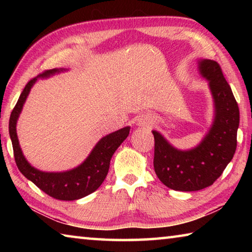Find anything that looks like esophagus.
<instances>
[{"instance_id": "obj_1", "label": "esophagus", "mask_w": 252, "mask_h": 252, "mask_svg": "<svg viewBox=\"0 0 252 252\" xmlns=\"http://www.w3.org/2000/svg\"><path fill=\"white\" fill-rule=\"evenodd\" d=\"M153 125V119L150 116H141L136 120V126L141 129H150Z\"/></svg>"}]
</instances>
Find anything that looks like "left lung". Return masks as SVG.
<instances>
[{"instance_id":"8db88e82","label":"left lung","mask_w":252,"mask_h":252,"mask_svg":"<svg viewBox=\"0 0 252 252\" xmlns=\"http://www.w3.org/2000/svg\"><path fill=\"white\" fill-rule=\"evenodd\" d=\"M199 73L208 81L213 100V120L206 135L189 150L173 147L160 132L155 135V171L164 186L176 191H198L211 186L232 160L237 148L239 108L220 65L198 61Z\"/></svg>"}]
</instances>
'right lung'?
<instances>
[{
	"mask_svg": "<svg viewBox=\"0 0 252 252\" xmlns=\"http://www.w3.org/2000/svg\"><path fill=\"white\" fill-rule=\"evenodd\" d=\"M64 71L67 70H48L44 73L29 81L11 113L8 132H10V138L12 146H13L14 159L21 173L50 197L63 200V201H73V200L87 197L90 193L94 192L102 185L109 172L111 158L117 149L120 147V144L127 138L130 126L122 127V129L114 131L100 139L87 159L76 168L67 170V171L45 172L30 164L20 147L18 133H16V123H18L29 93L36 81L39 79L50 78V76Z\"/></svg>",
	"mask_w": 252,
	"mask_h": 252,
	"instance_id": "add662e5",
	"label": "right lung"
}]
</instances>
